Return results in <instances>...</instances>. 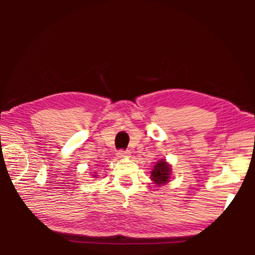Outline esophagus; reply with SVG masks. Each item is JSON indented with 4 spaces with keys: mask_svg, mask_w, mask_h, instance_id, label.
<instances>
[{
    "mask_svg": "<svg viewBox=\"0 0 255 255\" xmlns=\"http://www.w3.org/2000/svg\"><path fill=\"white\" fill-rule=\"evenodd\" d=\"M128 155H129V152H128V150H125V149H119L118 153H117V156L119 158H124V157L128 156Z\"/></svg>",
    "mask_w": 255,
    "mask_h": 255,
    "instance_id": "34e87169",
    "label": "esophagus"
}]
</instances>
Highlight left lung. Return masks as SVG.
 I'll use <instances>...</instances> for the list:
<instances>
[{
    "label": "left lung",
    "mask_w": 255,
    "mask_h": 255,
    "mask_svg": "<svg viewBox=\"0 0 255 255\" xmlns=\"http://www.w3.org/2000/svg\"><path fill=\"white\" fill-rule=\"evenodd\" d=\"M171 169L170 165L165 162V159H161L156 163L152 171V180L158 185L166 183L170 179Z\"/></svg>",
    "instance_id": "1"
}]
</instances>
